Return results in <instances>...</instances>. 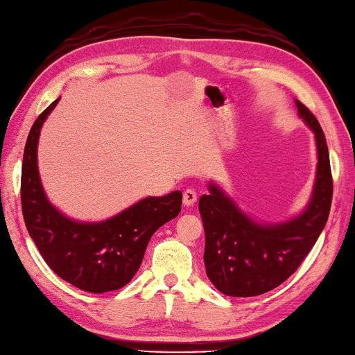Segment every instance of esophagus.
I'll use <instances>...</instances> for the list:
<instances>
[{"mask_svg":"<svg viewBox=\"0 0 355 355\" xmlns=\"http://www.w3.org/2000/svg\"><path fill=\"white\" fill-rule=\"evenodd\" d=\"M197 202V194L194 189H186L183 192V203L186 207H192Z\"/></svg>","mask_w":355,"mask_h":355,"instance_id":"obj_1","label":"esophagus"}]
</instances>
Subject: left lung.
<instances>
[{"label": "left lung", "instance_id": "obj_1", "mask_svg": "<svg viewBox=\"0 0 355 355\" xmlns=\"http://www.w3.org/2000/svg\"><path fill=\"white\" fill-rule=\"evenodd\" d=\"M297 111L315 131L318 171L309 208L296 219L260 225L243 214L218 186L209 184L199 209L205 227L207 275L220 293L235 297L260 296L277 288L297 271L326 225L334 182L329 148L320 122L296 100Z\"/></svg>", "mask_w": 355, "mask_h": 355}]
</instances>
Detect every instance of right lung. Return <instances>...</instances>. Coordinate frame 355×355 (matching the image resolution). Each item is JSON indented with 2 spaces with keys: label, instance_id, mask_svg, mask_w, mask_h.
<instances>
[{
  "label": "right lung",
  "instance_id": "right-lung-1",
  "mask_svg": "<svg viewBox=\"0 0 355 355\" xmlns=\"http://www.w3.org/2000/svg\"><path fill=\"white\" fill-rule=\"evenodd\" d=\"M59 100V98H58ZM58 100L29 131L21 164V209L29 236L59 277L89 293L116 291L139 269L153 233L182 211V192L147 197L97 224L70 220L46 200L37 171L40 128Z\"/></svg>",
  "mask_w": 355,
  "mask_h": 355
}]
</instances>
